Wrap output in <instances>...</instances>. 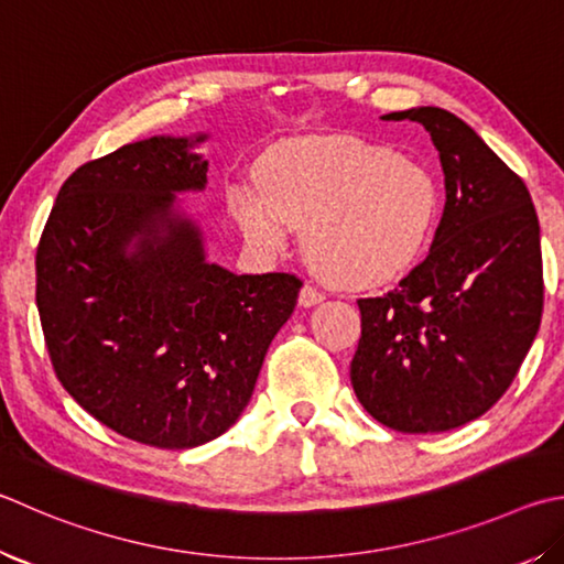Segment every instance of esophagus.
Here are the masks:
<instances>
[{"mask_svg":"<svg viewBox=\"0 0 564 564\" xmlns=\"http://www.w3.org/2000/svg\"><path fill=\"white\" fill-rule=\"evenodd\" d=\"M325 301V293L317 291L315 285H303L301 289V295H299V303L303 305V308H313V305L323 303Z\"/></svg>","mask_w":564,"mask_h":564,"instance_id":"obj_1","label":"esophagus"}]
</instances>
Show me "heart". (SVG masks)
Wrapping results in <instances>:
<instances>
[{
	"label": "heart",
	"instance_id": "obj_1",
	"mask_svg": "<svg viewBox=\"0 0 564 564\" xmlns=\"http://www.w3.org/2000/svg\"><path fill=\"white\" fill-rule=\"evenodd\" d=\"M251 247L279 253L305 227V256L343 285L384 283L422 259L442 219V184L424 160L355 138H295L273 148L261 182L231 189Z\"/></svg>",
	"mask_w": 564,
	"mask_h": 564
}]
</instances>
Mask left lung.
<instances>
[{
	"label": "left lung",
	"mask_w": 564,
	"mask_h": 564,
	"mask_svg": "<svg viewBox=\"0 0 564 564\" xmlns=\"http://www.w3.org/2000/svg\"><path fill=\"white\" fill-rule=\"evenodd\" d=\"M416 120L442 160L446 207L426 259L380 299H360L352 389L377 422L436 434L486 414L513 382L542 317L540 224L525 182L454 112Z\"/></svg>",
	"instance_id": "left-lung-1"
}]
</instances>
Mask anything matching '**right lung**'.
I'll return each mask as SVG.
<instances>
[{
    "instance_id": "add662e5",
    "label": "right lung",
    "mask_w": 564,
    "mask_h": 564,
    "mask_svg": "<svg viewBox=\"0 0 564 564\" xmlns=\"http://www.w3.org/2000/svg\"><path fill=\"white\" fill-rule=\"evenodd\" d=\"M189 138L155 135L86 162L36 251V305L56 377L120 436L194 448L241 416L301 281L207 261L177 194L207 189Z\"/></svg>"
}]
</instances>
